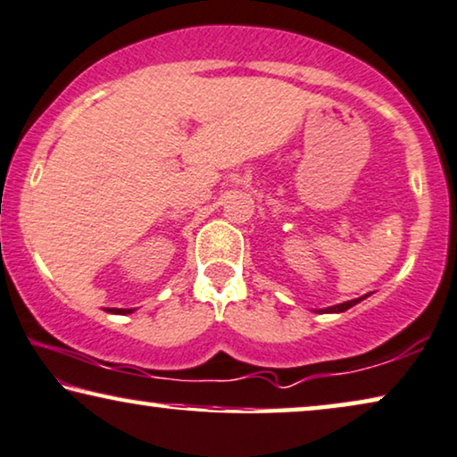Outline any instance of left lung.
Segmentation results:
<instances>
[{
    "mask_svg": "<svg viewBox=\"0 0 457 457\" xmlns=\"http://www.w3.org/2000/svg\"><path fill=\"white\" fill-rule=\"evenodd\" d=\"M369 295L370 294H364V295H360V298L342 302V304H336V306H329V308H320V311H317V312H344V311H348V308H352L354 304H358V302H362L364 298H369Z\"/></svg>",
    "mask_w": 457,
    "mask_h": 457,
    "instance_id": "obj_1",
    "label": "left lung"
}]
</instances>
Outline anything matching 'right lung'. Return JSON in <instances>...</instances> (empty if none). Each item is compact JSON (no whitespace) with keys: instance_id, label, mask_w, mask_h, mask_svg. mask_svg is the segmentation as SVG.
<instances>
[{"instance_id":"add662e5","label":"right lung","mask_w":457,"mask_h":457,"mask_svg":"<svg viewBox=\"0 0 457 457\" xmlns=\"http://www.w3.org/2000/svg\"><path fill=\"white\" fill-rule=\"evenodd\" d=\"M105 311L112 314H130L134 312V308H105Z\"/></svg>"}]
</instances>
